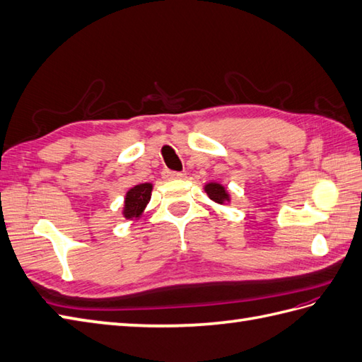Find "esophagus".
<instances>
[{"mask_svg":"<svg viewBox=\"0 0 362 362\" xmlns=\"http://www.w3.org/2000/svg\"><path fill=\"white\" fill-rule=\"evenodd\" d=\"M182 173L181 172H172V170H164L163 172V178L165 180H180L182 178Z\"/></svg>","mask_w":362,"mask_h":362,"instance_id":"obj_1","label":"esophagus"}]
</instances>
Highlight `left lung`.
I'll use <instances>...</instances> for the list:
<instances>
[{"mask_svg":"<svg viewBox=\"0 0 362 362\" xmlns=\"http://www.w3.org/2000/svg\"><path fill=\"white\" fill-rule=\"evenodd\" d=\"M206 192L210 199H214L215 202H219V204H223L224 201L228 199V195L226 189L221 186V184H216V182H209L206 184Z\"/></svg>","mask_w":362,"mask_h":362,"instance_id":"8db88e82","label":"left lung"}]
</instances>
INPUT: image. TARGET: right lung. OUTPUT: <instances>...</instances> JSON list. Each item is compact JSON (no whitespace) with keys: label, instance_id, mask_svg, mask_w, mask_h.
I'll return each mask as SVG.
<instances>
[{"label":"right lung","instance_id":"obj_1","mask_svg":"<svg viewBox=\"0 0 362 362\" xmlns=\"http://www.w3.org/2000/svg\"><path fill=\"white\" fill-rule=\"evenodd\" d=\"M152 195V184H138L134 189H130L126 195L124 202V216L127 219L138 218L146 209L147 202L151 201Z\"/></svg>","mask_w":362,"mask_h":362}]
</instances>
